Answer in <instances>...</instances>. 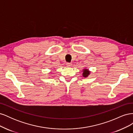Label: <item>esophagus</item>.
<instances>
[{"mask_svg": "<svg viewBox=\"0 0 133 133\" xmlns=\"http://www.w3.org/2000/svg\"><path fill=\"white\" fill-rule=\"evenodd\" d=\"M66 65L67 66H71L72 65V64L70 63H66Z\"/></svg>", "mask_w": 133, "mask_h": 133, "instance_id": "34e87169", "label": "esophagus"}]
</instances>
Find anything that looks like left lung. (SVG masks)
<instances>
[{
	"label": "left lung",
	"instance_id": "1",
	"mask_svg": "<svg viewBox=\"0 0 133 133\" xmlns=\"http://www.w3.org/2000/svg\"><path fill=\"white\" fill-rule=\"evenodd\" d=\"M90 74V71L88 70V69H85L83 70V75L84 77H87V76Z\"/></svg>",
	"mask_w": 133,
	"mask_h": 133
}]
</instances>
